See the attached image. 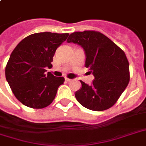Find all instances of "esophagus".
<instances>
[{
	"mask_svg": "<svg viewBox=\"0 0 146 146\" xmlns=\"http://www.w3.org/2000/svg\"><path fill=\"white\" fill-rule=\"evenodd\" d=\"M65 80H66V81H67V82L71 81V80H71V79L68 78V77H65Z\"/></svg>",
	"mask_w": 146,
	"mask_h": 146,
	"instance_id": "1",
	"label": "esophagus"
}]
</instances>
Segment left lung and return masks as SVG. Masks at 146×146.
<instances>
[{
  "instance_id": "8db88e82",
  "label": "left lung",
  "mask_w": 146,
  "mask_h": 146,
  "mask_svg": "<svg viewBox=\"0 0 146 146\" xmlns=\"http://www.w3.org/2000/svg\"><path fill=\"white\" fill-rule=\"evenodd\" d=\"M67 42L77 43L84 48L85 67L94 76L91 85L80 80L82 87L75 94L76 100L86 108L96 111L111 108L130 80L125 52L106 35L92 30L73 32Z\"/></svg>"
}]
</instances>
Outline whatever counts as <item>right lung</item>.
Wrapping results in <instances>:
<instances>
[{
  "label": "right lung",
  "instance_id": "obj_1",
  "mask_svg": "<svg viewBox=\"0 0 146 146\" xmlns=\"http://www.w3.org/2000/svg\"><path fill=\"white\" fill-rule=\"evenodd\" d=\"M68 35L35 33L21 40L13 50L5 67V76L14 95L24 105L42 109L53 101L65 79L50 72L46 73V68L52 66L56 50Z\"/></svg>",
  "mask_w": 146,
  "mask_h": 146
}]
</instances>
